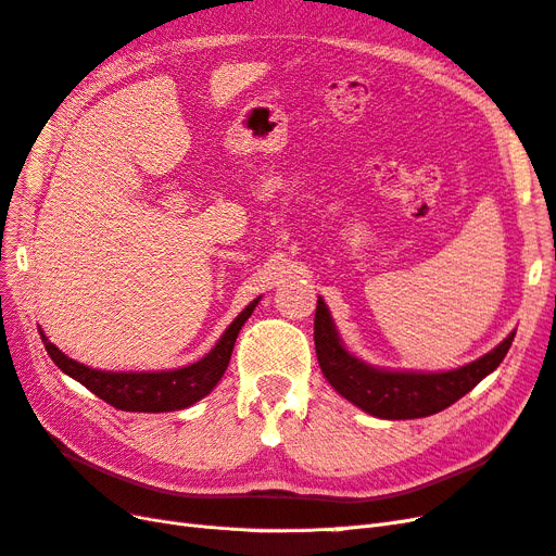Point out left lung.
<instances>
[{
  "label": "left lung",
  "mask_w": 556,
  "mask_h": 556,
  "mask_svg": "<svg viewBox=\"0 0 556 556\" xmlns=\"http://www.w3.org/2000/svg\"><path fill=\"white\" fill-rule=\"evenodd\" d=\"M513 339L515 331L492 352L454 371H387L345 350L325 299H317L315 311V352L325 378L343 399L382 419H415L445 410L494 371L508 355Z\"/></svg>",
  "instance_id": "8db88e82"
}]
</instances>
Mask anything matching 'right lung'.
Instances as JSON below:
<instances>
[{
    "label": "right lung",
    "instance_id": "1",
    "mask_svg": "<svg viewBox=\"0 0 556 556\" xmlns=\"http://www.w3.org/2000/svg\"><path fill=\"white\" fill-rule=\"evenodd\" d=\"M257 304H260V296L239 313V317L227 327V331L220 336V341L215 343V348L206 357H201L190 366L174 368V371H150V374L99 371V368L83 366L70 359L62 350H58L46 339L43 331L39 333L43 339L46 352L50 355V359L55 362L60 371L78 380L80 384H86L92 394L111 403L113 408L127 410V413H169V410L188 408L199 399H204L206 394L213 392V387L220 382V378L227 371L231 350H233V343H237L241 327L245 325V319L252 315Z\"/></svg>",
    "mask_w": 556,
    "mask_h": 556
}]
</instances>
